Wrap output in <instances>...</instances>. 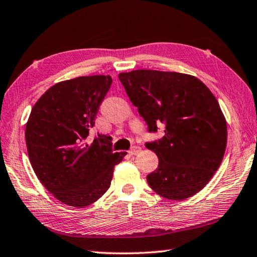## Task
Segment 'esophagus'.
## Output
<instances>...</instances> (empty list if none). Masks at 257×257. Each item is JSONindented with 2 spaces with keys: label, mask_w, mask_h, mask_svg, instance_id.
<instances>
[{
  "label": "esophagus",
  "mask_w": 257,
  "mask_h": 257,
  "mask_svg": "<svg viewBox=\"0 0 257 257\" xmlns=\"http://www.w3.org/2000/svg\"><path fill=\"white\" fill-rule=\"evenodd\" d=\"M139 152H141V147H139V146H133L132 149L129 150L128 153H129V155H137Z\"/></svg>",
  "instance_id": "esophagus-1"
}]
</instances>
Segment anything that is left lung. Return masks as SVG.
I'll list each match as a JSON object with an SVG mask.
<instances>
[{
    "instance_id": "1",
    "label": "left lung",
    "mask_w": 257,
    "mask_h": 257,
    "mask_svg": "<svg viewBox=\"0 0 257 257\" xmlns=\"http://www.w3.org/2000/svg\"><path fill=\"white\" fill-rule=\"evenodd\" d=\"M147 132L164 125V136L145 146L159 158L147 176L155 193L181 201L203 189L219 169L227 146V123L211 90L179 72L135 70L119 75Z\"/></svg>"
}]
</instances>
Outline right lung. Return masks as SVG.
<instances>
[{"label": "right lung", "instance_id": "obj_1", "mask_svg": "<svg viewBox=\"0 0 257 257\" xmlns=\"http://www.w3.org/2000/svg\"><path fill=\"white\" fill-rule=\"evenodd\" d=\"M112 84L110 76L61 81L42 95L26 125V144L35 173L55 198L75 207L88 206L108 189L114 165L112 137L86 142L98 107Z\"/></svg>", "mask_w": 257, "mask_h": 257}]
</instances>
